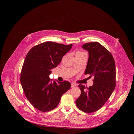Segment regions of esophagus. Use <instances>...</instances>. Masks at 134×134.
Returning <instances> with one entry per match:
<instances>
[{
  "instance_id": "34e87169",
  "label": "esophagus",
  "mask_w": 134,
  "mask_h": 134,
  "mask_svg": "<svg viewBox=\"0 0 134 134\" xmlns=\"http://www.w3.org/2000/svg\"><path fill=\"white\" fill-rule=\"evenodd\" d=\"M75 86H76V85L75 84H74V83H71V87L72 88L75 87Z\"/></svg>"
}]
</instances>
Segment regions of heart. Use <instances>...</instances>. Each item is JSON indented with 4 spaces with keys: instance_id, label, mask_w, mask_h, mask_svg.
<instances>
[{
    "instance_id": "b5f03b06",
    "label": "heart",
    "mask_w": 134,
    "mask_h": 134,
    "mask_svg": "<svg viewBox=\"0 0 134 134\" xmlns=\"http://www.w3.org/2000/svg\"><path fill=\"white\" fill-rule=\"evenodd\" d=\"M86 54L85 52H81V51H78L75 54V55H81V54Z\"/></svg>"
}]
</instances>
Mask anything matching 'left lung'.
I'll return each instance as SVG.
<instances>
[{"label": "left lung", "mask_w": 134, "mask_h": 134, "mask_svg": "<svg viewBox=\"0 0 134 134\" xmlns=\"http://www.w3.org/2000/svg\"><path fill=\"white\" fill-rule=\"evenodd\" d=\"M88 52L85 74L94 76L93 84L88 88L79 84L81 94L76 100L77 108L91 113L98 110L107 102L115 87V64L112 55L98 42L82 46Z\"/></svg>", "instance_id": "1"}]
</instances>
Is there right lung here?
Here are the masks:
<instances>
[{"instance_id": "obj_1", "label": "right lung", "mask_w": 134, "mask_h": 134, "mask_svg": "<svg viewBox=\"0 0 134 134\" xmlns=\"http://www.w3.org/2000/svg\"><path fill=\"white\" fill-rule=\"evenodd\" d=\"M72 46L46 42L34 47L27 54L20 83L27 99L38 110L46 112L56 108L61 96L70 89L69 82L53 81L49 76Z\"/></svg>"}]
</instances>
